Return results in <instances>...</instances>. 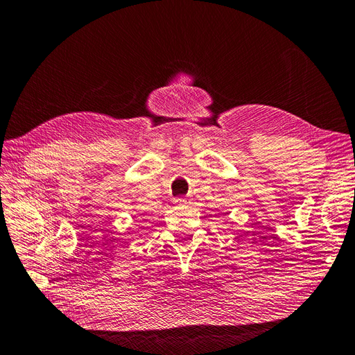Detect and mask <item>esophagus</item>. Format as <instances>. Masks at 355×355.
<instances>
[{
    "instance_id": "esophagus-1",
    "label": "esophagus",
    "mask_w": 355,
    "mask_h": 355,
    "mask_svg": "<svg viewBox=\"0 0 355 355\" xmlns=\"http://www.w3.org/2000/svg\"><path fill=\"white\" fill-rule=\"evenodd\" d=\"M173 202L176 204V206H179V207H184L185 204H187V198H184V197H176V198L173 200Z\"/></svg>"
}]
</instances>
